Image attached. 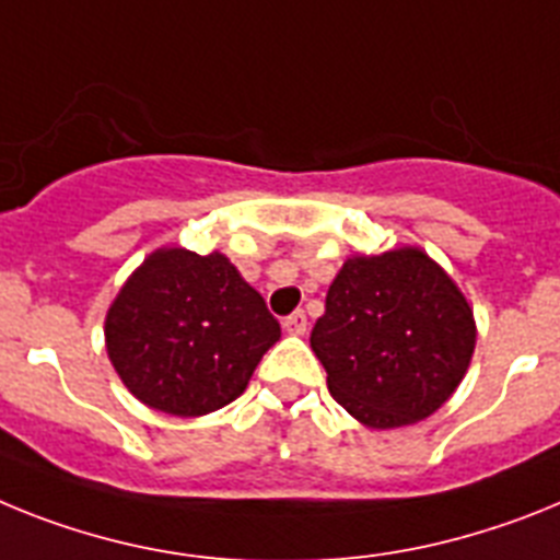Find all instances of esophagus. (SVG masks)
<instances>
[{"label": "esophagus", "mask_w": 560, "mask_h": 560, "mask_svg": "<svg viewBox=\"0 0 560 560\" xmlns=\"http://www.w3.org/2000/svg\"><path fill=\"white\" fill-rule=\"evenodd\" d=\"M284 329L290 335H304V332H307V315H304V310H295L293 315H287V318H284Z\"/></svg>", "instance_id": "esophagus-1"}]
</instances>
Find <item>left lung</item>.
Masks as SVG:
<instances>
[{"mask_svg":"<svg viewBox=\"0 0 560 560\" xmlns=\"http://www.w3.org/2000/svg\"><path fill=\"white\" fill-rule=\"evenodd\" d=\"M310 347L329 395L369 428L425 420L448 400L476 347L474 310L420 247L352 256L329 284Z\"/></svg>","mask_w":560,"mask_h":560,"instance_id":"8db88e82","label":"left lung"}]
</instances>
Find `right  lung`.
Listing matches in <instances>:
<instances>
[{
  "instance_id": "1",
  "label": "right lung",
  "mask_w": 560,
  "mask_h": 560,
  "mask_svg": "<svg viewBox=\"0 0 560 560\" xmlns=\"http://www.w3.org/2000/svg\"><path fill=\"white\" fill-rule=\"evenodd\" d=\"M106 352L124 386L174 417H202L247 388L279 320L222 253L160 247L106 313Z\"/></svg>"
}]
</instances>
